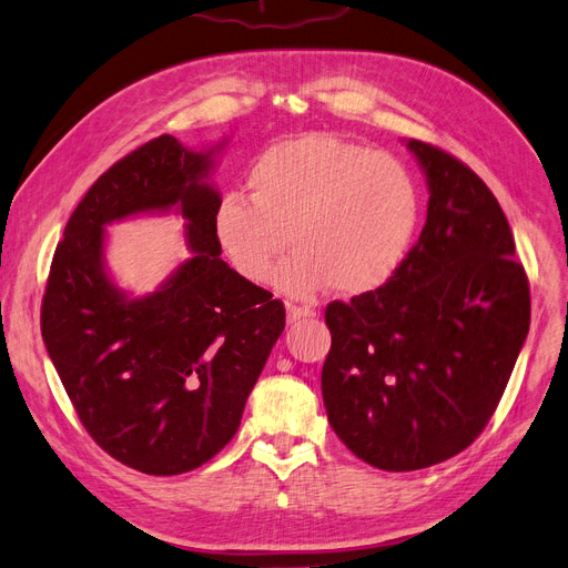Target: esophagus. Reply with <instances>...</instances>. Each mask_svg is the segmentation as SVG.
Returning <instances> with one entry per match:
<instances>
[{
  "label": "esophagus",
  "instance_id": "34e87169",
  "mask_svg": "<svg viewBox=\"0 0 568 568\" xmlns=\"http://www.w3.org/2000/svg\"><path fill=\"white\" fill-rule=\"evenodd\" d=\"M316 312L310 307H297V305H288L286 307V321L288 323H297V321H305V318H314Z\"/></svg>",
  "mask_w": 568,
  "mask_h": 568
}]
</instances>
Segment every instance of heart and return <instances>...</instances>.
Masks as SVG:
<instances>
[{
	"label": "heart",
	"instance_id": "obj_1",
	"mask_svg": "<svg viewBox=\"0 0 568 568\" xmlns=\"http://www.w3.org/2000/svg\"><path fill=\"white\" fill-rule=\"evenodd\" d=\"M248 199L224 194L213 233L243 280H268L288 241L297 252L275 273L295 297L359 295L404 261L422 211L417 179L394 155L332 135L271 144L252 164Z\"/></svg>",
	"mask_w": 568,
	"mask_h": 568
}]
</instances>
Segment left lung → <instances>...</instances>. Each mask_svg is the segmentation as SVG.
I'll list each match as a JSON object with an SVG mask.
<instances>
[{"label": "left lung", "mask_w": 568, "mask_h": 568, "mask_svg": "<svg viewBox=\"0 0 568 568\" xmlns=\"http://www.w3.org/2000/svg\"><path fill=\"white\" fill-rule=\"evenodd\" d=\"M406 146L428 185L419 241L376 291L329 303L327 422L364 463L410 473L470 447L529 329V284L488 185L454 155Z\"/></svg>", "instance_id": "8db88e82"}]
</instances>
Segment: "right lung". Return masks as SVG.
Here are the masks:
<instances>
[{
    "label": "right lung",
    "instance_id": "1",
    "mask_svg": "<svg viewBox=\"0 0 568 568\" xmlns=\"http://www.w3.org/2000/svg\"><path fill=\"white\" fill-rule=\"evenodd\" d=\"M213 149L162 135L112 164L57 245L41 332L89 436L155 477L211 460L241 426L247 396L284 332V305L220 258ZM186 220L193 256L158 292L132 298L106 273L104 226L142 212Z\"/></svg>",
    "mask_w": 568,
    "mask_h": 568
}]
</instances>
